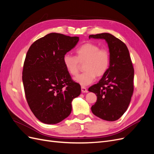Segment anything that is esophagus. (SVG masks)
Wrapping results in <instances>:
<instances>
[{"mask_svg": "<svg viewBox=\"0 0 154 154\" xmlns=\"http://www.w3.org/2000/svg\"><path fill=\"white\" fill-rule=\"evenodd\" d=\"M82 92H83V93H85V92H88V91H87V88L86 87H82Z\"/></svg>", "mask_w": 154, "mask_h": 154, "instance_id": "obj_1", "label": "esophagus"}]
</instances>
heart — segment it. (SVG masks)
Wrapping results in <instances>:
<instances>
[{
  "mask_svg": "<svg viewBox=\"0 0 154 154\" xmlns=\"http://www.w3.org/2000/svg\"><path fill=\"white\" fill-rule=\"evenodd\" d=\"M76 57L66 54L63 63L67 72L72 76L78 74L80 63H85V71L74 78L82 86H87L94 81L96 76L101 77L108 71L110 57L106 49H100V46L92 43H85L76 50Z\"/></svg>",
  "mask_w": 154,
  "mask_h": 154,
  "instance_id": "b5f03b06",
  "label": "heart"
}]
</instances>
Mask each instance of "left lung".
Masks as SVG:
<instances>
[{
    "label": "left lung",
    "mask_w": 154,
    "mask_h": 154,
    "mask_svg": "<svg viewBox=\"0 0 154 154\" xmlns=\"http://www.w3.org/2000/svg\"><path fill=\"white\" fill-rule=\"evenodd\" d=\"M89 38L104 39L109 46L110 62L99 82L88 88L97 101L91 107L97 117L109 122L120 118L127 110L134 91V70L127 45L107 32L89 35Z\"/></svg>",
    "instance_id": "8db88e82"
}]
</instances>
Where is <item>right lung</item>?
I'll return each mask as SVG.
<instances>
[{"instance_id": "1", "label": "right lung", "mask_w": 154, "mask_h": 154, "mask_svg": "<svg viewBox=\"0 0 154 154\" xmlns=\"http://www.w3.org/2000/svg\"><path fill=\"white\" fill-rule=\"evenodd\" d=\"M78 36L51 32L36 40L27 51L22 82L27 103L41 122L57 124L72 110V101L81 93L63 63V57L75 47Z\"/></svg>"}]
</instances>
